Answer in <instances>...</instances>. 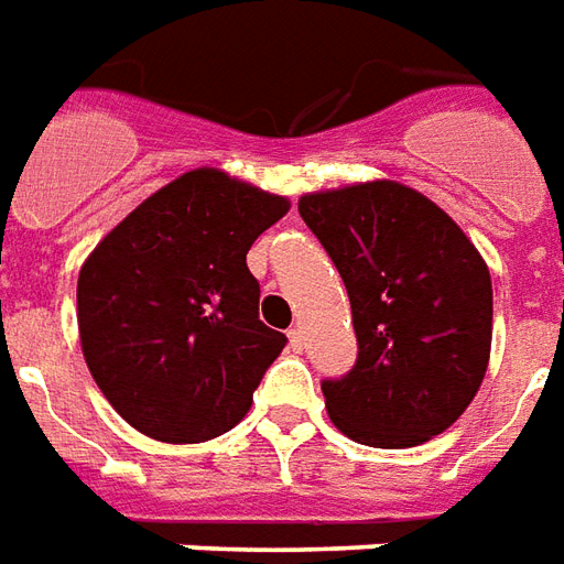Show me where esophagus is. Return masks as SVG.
I'll return each instance as SVG.
<instances>
[{"label":"esophagus","instance_id":"obj_1","mask_svg":"<svg viewBox=\"0 0 564 564\" xmlns=\"http://www.w3.org/2000/svg\"><path fill=\"white\" fill-rule=\"evenodd\" d=\"M289 346H291V352H303V346H306V337H303L301 327H291V330H289Z\"/></svg>","mask_w":564,"mask_h":564}]
</instances>
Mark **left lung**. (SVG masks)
Masks as SVG:
<instances>
[{
    "instance_id": "left-lung-1",
    "label": "left lung",
    "mask_w": 564,
    "mask_h": 564,
    "mask_svg": "<svg viewBox=\"0 0 564 564\" xmlns=\"http://www.w3.org/2000/svg\"><path fill=\"white\" fill-rule=\"evenodd\" d=\"M297 209L343 275L358 337L352 370L322 382L330 422L377 449L443 434L492 352V275L477 246L389 178L303 194Z\"/></svg>"
}]
</instances>
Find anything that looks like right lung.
I'll return each instance as SVG.
<instances>
[{"mask_svg":"<svg viewBox=\"0 0 564 564\" xmlns=\"http://www.w3.org/2000/svg\"><path fill=\"white\" fill-rule=\"evenodd\" d=\"M291 203L199 166L139 203L78 273L84 361L145 437L203 443L249 413L285 334L258 318L251 242Z\"/></svg>","mask_w":564,"mask_h":564,"instance_id":"right-lung-1","label":"right lung"}]
</instances>
